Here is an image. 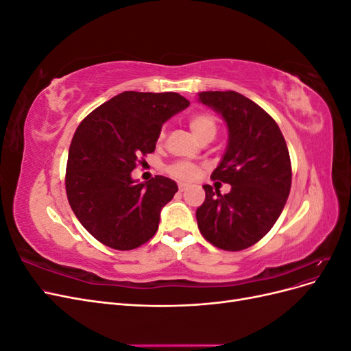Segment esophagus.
<instances>
[{
	"label": "esophagus",
	"mask_w": 351,
	"mask_h": 351,
	"mask_svg": "<svg viewBox=\"0 0 351 351\" xmlns=\"http://www.w3.org/2000/svg\"><path fill=\"white\" fill-rule=\"evenodd\" d=\"M187 187H189V186H187V184H183V183L178 184V190H180V192H184V190H187Z\"/></svg>",
	"instance_id": "esophagus-1"
}]
</instances>
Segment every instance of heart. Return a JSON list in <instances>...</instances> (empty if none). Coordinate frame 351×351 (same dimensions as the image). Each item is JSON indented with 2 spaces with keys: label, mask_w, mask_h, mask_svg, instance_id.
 Returning <instances> with one entry per match:
<instances>
[{
  "label": "heart",
  "mask_w": 351,
  "mask_h": 351,
  "mask_svg": "<svg viewBox=\"0 0 351 351\" xmlns=\"http://www.w3.org/2000/svg\"><path fill=\"white\" fill-rule=\"evenodd\" d=\"M189 125L200 141L205 139V137H215L218 132V121L215 117L209 112H196L193 115H190ZM164 139L165 132L161 130L158 134V141L162 142ZM168 174L178 180V182H193L199 176V167L192 162L178 161L168 167Z\"/></svg>",
  "instance_id": "b5f03b06"
}]
</instances>
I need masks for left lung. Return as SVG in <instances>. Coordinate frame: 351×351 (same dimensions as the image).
Wrapping results in <instances>:
<instances>
[{"mask_svg":"<svg viewBox=\"0 0 351 351\" xmlns=\"http://www.w3.org/2000/svg\"><path fill=\"white\" fill-rule=\"evenodd\" d=\"M199 99L227 121V152L210 180L231 184V190L221 195L204 186L197 227L215 247L244 250L268 234L285 206L291 189L289 147L272 117L241 93L200 92Z\"/></svg>","mask_w":351,"mask_h":351,"instance_id":"8db88e82","label":"left lung"}]
</instances>
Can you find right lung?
Here are the masks:
<instances>
[{"mask_svg": "<svg viewBox=\"0 0 351 351\" xmlns=\"http://www.w3.org/2000/svg\"><path fill=\"white\" fill-rule=\"evenodd\" d=\"M189 104L176 92H123L84 117L74 132L67 199L80 224L105 246L132 250L155 236L161 209L178 187L162 176L137 184L130 173L155 151L162 124Z\"/></svg>", "mask_w": 351, "mask_h": 351, "instance_id": "add662e5", "label": "right lung"}]
</instances>
